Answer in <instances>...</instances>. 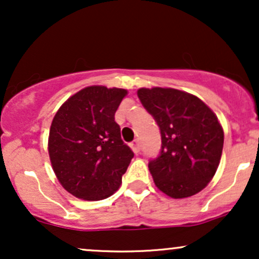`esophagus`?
Masks as SVG:
<instances>
[{
    "instance_id": "esophagus-1",
    "label": "esophagus",
    "mask_w": 259,
    "mask_h": 259,
    "mask_svg": "<svg viewBox=\"0 0 259 259\" xmlns=\"http://www.w3.org/2000/svg\"><path fill=\"white\" fill-rule=\"evenodd\" d=\"M130 146H132L134 153H135V154H139L140 151H141V147H140V141H139V140H134L132 144H130Z\"/></svg>"
}]
</instances>
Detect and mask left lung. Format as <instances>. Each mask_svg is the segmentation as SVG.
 Wrapping results in <instances>:
<instances>
[{"mask_svg": "<svg viewBox=\"0 0 259 259\" xmlns=\"http://www.w3.org/2000/svg\"><path fill=\"white\" fill-rule=\"evenodd\" d=\"M142 106L159 127V154L148 162L154 184L173 198L200 192L221 162L224 133L196 96L175 89H140Z\"/></svg>", "mask_w": 259, "mask_h": 259, "instance_id": "left-lung-1", "label": "left lung"}]
</instances>
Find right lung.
Returning <instances> with one entry per match:
<instances>
[{
	"instance_id": "right-lung-1",
	"label": "right lung",
	"mask_w": 259,
	"mask_h": 259,
	"mask_svg": "<svg viewBox=\"0 0 259 259\" xmlns=\"http://www.w3.org/2000/svg\"><path fill=\"white\" fill-rule=\"evenodd\" d=\"M125 95L124 89L85 88L53 118L50 158L59 183L75 197L103 200L120 186L134 157L114 120Z\"/></svg>"
}]
</instances>
